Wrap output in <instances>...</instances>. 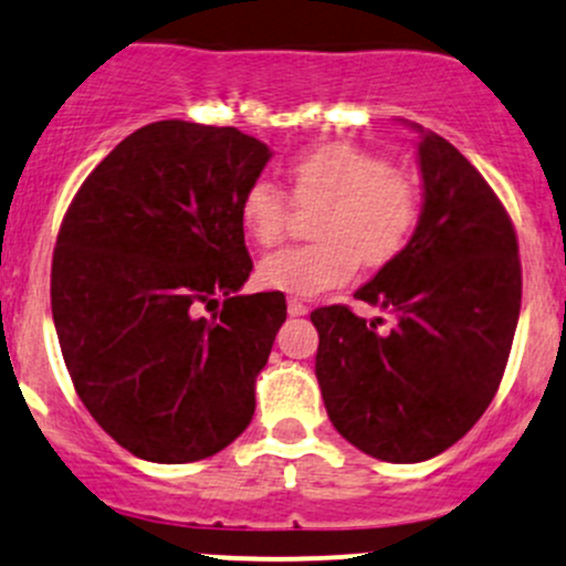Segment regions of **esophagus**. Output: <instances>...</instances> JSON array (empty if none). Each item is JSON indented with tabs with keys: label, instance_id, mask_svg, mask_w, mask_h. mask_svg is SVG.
<instances>
[{
	"label": "esophagus",
	"instance_id": "esophagus-1",
	"mask_svg": "<svg viewBox=\"0 0 566 566\" xmlns=\"http://www.w3.org/2000/svg\"><path fill=\"white\" fill-rule=\"evenodd\" d=\"M307 305H302L300 300H289V316H305Z\"/></svg>",
	"mask_w": 566,
	"mask_h": 566
}]
</instances>
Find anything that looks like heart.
I'll return each instance as SVG.
<instances>
[{
    "label": "heart",
    "mask_w": 566,
    "mask_h": 566,
    "mask_svg": "<svg viewBox=\"0 0 566 566\" xmlns=\"http://www.w3.org/2000/svg\"><path fill=\"white\" fill-rule=\"evenodd\" d=\"M296 207L316 209L305 248H285L259 264L261 285L316 296L352 281L357 264L381 270L411 242L419 223V190L381 155L348 142H329L296 155L285 168ZM244 234L261 248L281 242L289 198L272 182L250 185L240 201Z\"/></svg>",
    "instance_id": "heart-1"
}]
</instances>
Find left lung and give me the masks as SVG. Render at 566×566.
<instances>
[{"instance_id":"1","label":"left lung","mask_w":566,"mask_h":566,"mask_svg":"<svg viewBox=\"0 0 566 566\" xmlns=\"http://www.w3.org/2000/svg\"><path fill=\"white\" fill-rule=\"evenodd\" d=\"M419 133L422 212L411 242L357 300L318 307L316 378L332 424L365 455L419 463L463 439L496 395L521 316L517 237L482 174Z\"/></svg>"}]
</instances>
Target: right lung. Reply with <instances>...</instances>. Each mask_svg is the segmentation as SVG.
Wrapping results in <instances>:
<instances>
[{"label": "right lung", "instance_id": "1", "mask_svg": "<svg viewBox=\"0 0 566 566\" xmlns=\"http://www.w3.org/2000/svg\"><path fill=\"white\" fill-rule=\"evenodd\" d=\"M270 157L237 127L153 122L116 144L62 220V357L95 422L136 458L193 463L253 419L285 300L240 294L253 272L240 201Z\"/></svg>", "mask_w": 566, "mask_h": 566}]
</instances>
